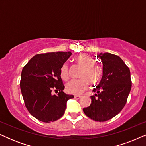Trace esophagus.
<instances>
[{
	"mask_svg": "<svg viewBox=\"0 0 146 146\" xmlns=\"http://www.w3.org/2000/svg\"><path fill=\"white\" fill-rule=\"evenodd\" d=\"M81 98L80 96H78V95L74 96V98H76V99H79V98Z\"/></svg>",
	"mask_w": 146,
	"mask_h": 146,
	"instance_id": "obj_1",
	"label": "esophagus"
}]
</instances>
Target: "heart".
<instances>
[{
  "label": "heart",
  "instance_id": "obj_1",
  "mask_svg": "<svg viewBox=\"0 0 146 146\" xmlns=\"http://www.w3.org/2000/svg\"><path fill=\"white\" fill-rule=\"evenodd\" d=\"M74 60L83 68L80 74L82 78L71 80L66 84V88L70 94L79 95L88 88L89 82L92 85L100 82L103 76V68L101 66L94 64L92 58L86 54L77 56ZM60 77L64 80L69 78V67L67 63L64 64L61 67Z\"/></svg>",
  "mask_w": 146,
  "mask_h": 146
}]
</instances>
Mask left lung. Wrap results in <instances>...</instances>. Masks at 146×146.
<instances>
[{"mask_svg":"<svg viewBox=\"0 0 146 146\" xmlns=\"http://www.w3.org/2000/svg\"><path fill=\"white\" fill-rule=\"evenodd\" d=\"M103 64V76L93 91L92 103L83 109L86 116L96 121L109 120L121 111L130 92V70L118 56L100 53L98 56Z\"/></svg>","mask_w":146,"mask_h":146,"instance_id":"8db88e82","label":"left lung"}]
</instances>
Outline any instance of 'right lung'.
<instances>
[{
	"label": "right lung",
	"mask_w": 146,
	"mask_h": 146,
	"mask_svg": "<svg viewBox=\"0 0 146 146\" xmlns=\"http://www.w3.org/2000/svg\"><path fill=\"white\" fill-rule=\"evenodd\" d=\"M70 52H57L35 55L24 66L20 86L25 106L38 120L49 123L60 118L65 112L68 95L60 77V69L70 56ZM54 89L58 92L53 95Z\"/></svg>",
	"instance_id": "add662e5"
}]
</instances>
